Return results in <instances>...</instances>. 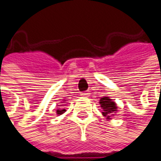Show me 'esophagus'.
Returning <instances> with one entry per match:
<instances>
[{
	"instance_id": "obj_1",
	"label": "esophagus",
	"mask_w": 161,
	"mask_h": 161,
	"mask_svg": "<svg viewBox=\"0 0 161 161\" xmlns=\"http://www.w3.org/2000/svg\"><path fill=\"white\" fill-rule=\"evenodd\" d=\"M90 94H89V92H81V96L82 97H88Z\"/></svg>"
}]
</instances>
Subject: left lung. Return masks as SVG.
<instances>
[{
	"label": "left lung",
	"instance_id": "8db88e82",
	"mask_svg": "<svg viewBox=\"0 0 161 161\" xmlns=\"http://www.w3.org/2000/svg\"><path fill=\"white\" fill-rule=\"evenodd\" d=\"M99 105L102 109V115L106 117V119L110 121L118 111V106L116 102L109 97H103L99 99Z\"/></svg>",
	"mask_w": 161,
	"mask_h": 161
}]
</instances>
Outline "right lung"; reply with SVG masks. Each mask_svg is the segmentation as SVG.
Listing matches in <instances>:
<instances>
[{
  "label": "right lung",
  "instance_id": "obj_1",
  "mask_svg": "<svg viewBox=\"0 0 161 161\" xmlns=\"http://www.w3.org/2000/svg\"><path fill=\"white\" fill-rule=\"evenodd\" d=\"M65 100H66V99H64V100H63L64 102H61V103H63V105H61V106H60V108H59V109H58V110L56 111L57 115H62V114H64V113L65 112V109H64V108H63V107L64 106V104L65 103V102H64Z\"/></svg>",
  "mask_w": 161,
  "mask_h": 161
}]
</instances>
